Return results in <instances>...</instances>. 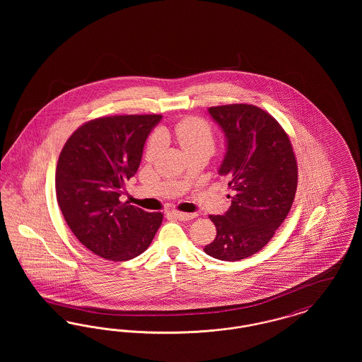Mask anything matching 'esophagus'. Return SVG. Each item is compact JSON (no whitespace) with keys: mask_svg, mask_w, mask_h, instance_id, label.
Instances as JSON below:
<instances>
[{"mask_svg":"<svg viewBox=\"0 0 362 362\" xmlns=\"http://www.w3.org/2000/svg\"><path fill=\"white\" fill-rule=\"evenodd\" d=\"M171 214L175 218L182 220V221H189V220H194L197 217L195 213H183V211H176V210L171 211Z\"/></svg>","mask_w":362,"mask_h":362,"instance_id":"esophagus-1","label":"esophagus"}]
</instances>
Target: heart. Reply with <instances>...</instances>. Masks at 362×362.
Masks as SVG:
<instances>
[{"mask_svg": "<svg viewBox=\"0 0 362 362\" xmlns=\"http://www.w3.org/2000/svg\"><path fill=\"white\" fill-rule=\"evenodd\" d=\"M173 133L180 146L186 151V153L194 151H207L209 153H211L214 149V133L209 123L201 118L189 117L177 122L175 124ZM163 142L164 136L160 132L153 133L146 145V157L153 158L163 146Z\"/></svg>", "mask_w": 362, "mask_h": 362, "instance_id": "obj_1", "label": "heart"}]
</instances>
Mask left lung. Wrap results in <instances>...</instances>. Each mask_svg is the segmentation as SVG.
Instances as JSON below:
<instances>
[{
    "label": "left lung",
    "instance_id": "1",
    "mask_svg": "<svg viewBox=\"0 0 362 362\" xmlns=\"http://www.w3.org/2000/svg\"><path fill=\"white\" fill-rule=\"evenodd\" d=\"M209 114L226 141L218 168L233 191L229 210L209 216L216 239L205 245L209 257L236 262L260 251L291 211L297 189V163L281 124L252 104L210 107Z\"/></svg>",
    "mask_w": 362,
    "mask_h": 362
}]
</instances>
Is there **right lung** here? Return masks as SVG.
<instances>
[{
	"mask_svg": "<svg viewBox=\"0 0 362 362\" xmlns=\"http://www.w3.org/2000/svg\"><path fill=\"white\" fill-rule=\"evenodd\" d=\"M161 115H115L86 122L66 141L57 164L59 209L74 236L108 260L141 255L163 223L121 202V189L138 171L144 145Z\"/></svg>",
	"mask_w": 362,
	"mask_h": 362,
	"instance_id": "add662e5",
	"label": "right lung"
}]
</instances>
